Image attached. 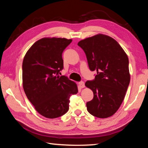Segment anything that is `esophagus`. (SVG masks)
I'll return each instance as SVG.
<instances>
[{
	"instance_id": "34e87169",
	"label": "esophagus",
	"mask_w": 148,
	"mask_h": 148,
	"mask_svg": "<svg viewBox=\"0 0 148 148\" xmlns=\"http://www.w3.org/2000/svg\"><path fill=\"white\" fill-rule=\"evenodd\" d=\"M79 86L80 88H83L85 87V85H84V83L83 81H81V82L79 83Z\"/></svg>"
}]
</instances>
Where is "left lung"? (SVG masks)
Returning a JSON list of instances; mask_svg holds the SVG:
<instances>
[{
  "mask_svg": "<svg viewBox=\"0 0 148 148\" xmlns=\"http://www.w3.org/2000/svg\"><path fill=\"white\" fill-rule=\"evenodd\" d=\"M77 45L83 49L95 79L85 86L93 92V99L86 103L90 114L106 118L118 111L129 85L130 75L126 53L112 37L99 34L81 40Z\"/></svg>",
  "mask_w": 148,
  "mask_h": 148,
  "instance_id": "left-lung-1",
  "label": "left lung"
}]
</instances>
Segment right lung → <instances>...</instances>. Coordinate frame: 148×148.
Returning a JSON list of instances; mask_svg holds the SVG:
<instances>
[{"mask_svg": "<svg viewBox=\"0 0 148 148\" xmlns=\"http://www.w3.org/2000/svg\"><path fill=\"white\" fill-rule=\"evenodd\" d=\"M72 39L44 37L30 47L22 65L23 87L40 115L56 118L68 111L69 97L78 92L76 83L64 76L62 53Z\"/></svg>", "mask_w": 148, "mask_h": 148, "instance_id": "obj_1", "label": "right lung"}]
</instances>
